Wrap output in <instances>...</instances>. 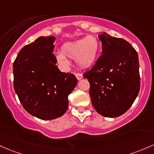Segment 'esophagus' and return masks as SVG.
<instances>
[{
  "label": "esophagus",
  "mask_w": 154,
  "mask_h": 154,
  "mask_svg": "<svg viewBox=\"0 0 154 154\" xmlns=\"http://www.w3.org/2000/svg\"><path fill=\"white\" fill-rule=\"evenodd\" d=\"M75 76H76V78H77L78 80H81V79H82V77H83L82 74H80V73H76L75 74Z\"/></svg>",
  "instance_id": "1"
}]
</instances>
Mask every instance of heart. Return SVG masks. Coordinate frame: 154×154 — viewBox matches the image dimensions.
<instances>
[{
	"label": "heart",
	"instance_id": "heart-1",
	"mask_svg": "<svg viewBox=\"0 0 154 154\" xmlns=\"http://www.w3.org/2000/svg\"><path fill=\"white\" fill-rule=\"evenodd\" d=\"M100 45L95 36H88L72 42H67L61 47V52L55 55L57 61L63 67H67L69 62L67 58L75 60L79 67L88 68L96 62L99 53Z\"/></svg>",
	"mask_w": 154,
	"mask_h": 154
}]
</instances>
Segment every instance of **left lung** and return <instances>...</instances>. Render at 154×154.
I'll return each instance as SVG.
<instances>
[{
  "label": "left lung",
  "mask_w": 154,
  "mask_h": 154,
  "mask_svg": "<svg viewBox=\"0 0 154 154\" xmlns=\"http://www.w3.org/2000/svg\"><path fill=\"white\" fill-rule=\"evenodd\" d=\"M102 55L84 73L90 83L93 107L101 116L116 118L125 113L140 91L137 52L126 40L105 32L99 35Z\"/></svg>",
  "instance_id": "1"
}]
</instances>
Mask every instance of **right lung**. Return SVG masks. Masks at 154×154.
I'll return each mask as SVG.
<instances>
[{
  "label": "right lung",
  "mask_w": 154,
  "mask_h": 154,
  "mask_svg": "<svg viewBox=\"0 0 154 154\" xmlns=\"http://www.w3.org/2000/svg\"><path fill=\"white\" fill-rule=\"evenodd\" d=\"M55 36H40L21 49L13 63L14 88L29 114L42 120L62 116L77 80L61 72L52 54Z\"/></svg>",
  "instance_id": "add662e5"
}]
</instances>
